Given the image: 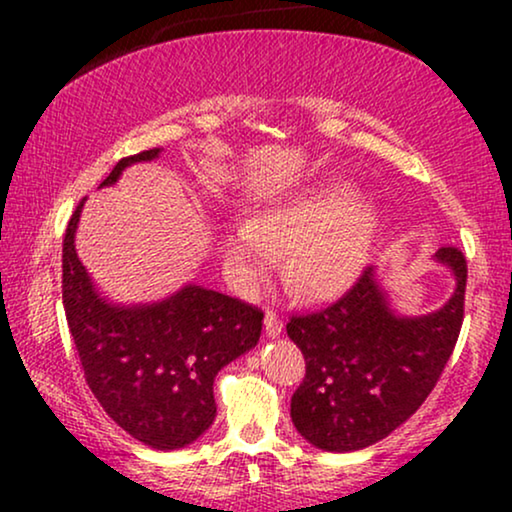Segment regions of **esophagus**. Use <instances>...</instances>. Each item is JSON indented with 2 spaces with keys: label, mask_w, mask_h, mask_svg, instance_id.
Listing matches in <instances>:
<instances>
[{
  "label": "esophagus",
  "mask_w": 512,
  "mask_h": 512,
  "mask_svg": "<svg viewBox=\"0 0 512 512\" xmlns=\"http://www.w3.org/2000/svg\"><path fill=\"white\" fill-rule=\"evenodd\" d=\"M263 324H265V333H268V338H279L284 331V324L277 319L275 312H265Z\"/></svg>",
  "instance_id": "1"
}]
</instances>
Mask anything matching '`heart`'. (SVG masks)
I'll use <instances>...</instances> for the list:
<instances>
[{
	"label": "heart",
	"mask_w": 512,
	"mask_h": 512,
	"mask_svg": "<svg viewBox=\"0 0 512 512\" xmlns=\"http://www.w3.org/2000/svg\"><path fill=\"white\" fill-rule=\"evenodd\" d=\"M377 235V212L347 181H312L258 209L221 235L223 275L249 293L284 256V284L305 300H333L366 268Z\"/></svg>",
	"instance_id": "b5f03b06"
}]
</instances>
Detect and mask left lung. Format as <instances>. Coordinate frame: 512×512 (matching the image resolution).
Here are the masks:
<instances>
[{"label": "left lung", "mask_w": 512, "mask_h": 512, "mask_svg": "<svg viewBox=\"0 0 512 512\" xmlns=\"http://www.w3.org/2000/svg\"><path fill=\"white\" fill-rule=\"evenodd\" d=\"M433 263L454 279L438 310L401 314L370 265L338 303L286 324L307 363L291 422L317 450L354 452L387 438L436 387L464 319L466 258L443 247Z\"/></svg>", "instance_id": "1"}]
</instances>
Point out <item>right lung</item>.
Returning a JSON list of instances; mask_svg holds the SVG:
<instances>
[{
  "mask_svg": "<svg viewBox=\"0 0 512 512\" xmlns=\"http://www.w3.org/2000/svg\"><path fill=\"white\" fill-rule=\"evenodd\" d=\"M163 149L118 160L100 188ZM86 198L62 242V303L86 382L104 412L153 450H181L214 424V377L258 345L263 312L200 284L153 303H114L76 254Z\"/></svg>",
  "mask_w": 512,
  "mask_h": 512,
  "instance_id": "add662e5",
  "label": "right lung"
}]
</instances>
